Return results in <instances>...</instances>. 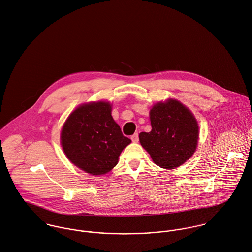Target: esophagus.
I'll list each match as a JSON object with an SVG mask.
<instances>
[{
  "label": "esophagus",
  "instance_id": "esophagus-1",
  "mask_svg": "<svg viewBox=\"0 0 252 252\" xmlns=\"http://www.w3.org/2000/svg\"><path fill=\"white\" fill-rule=\"evenodd\" d=\"M131 140L134 142V143H137L139 141V134L138 133H135L134 135L131 136Z\"/></svg>",
  "mask_w": 252,
  "mask_h": 252
}]
</instances>
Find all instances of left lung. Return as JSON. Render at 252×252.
<instances>
[{
  "label": "left lung",
  "mask_w": 252,
  "mask_h": 252,
  "mask_svg": "<svg viewBox=\"0 0 252 252\" xmlns=\"http://www.w3.org/2000/svg\"><path fill=\"white\" fill-rule=\"evenodd\" d=\"M152 131L142 132L140 143L159 167L174 169L195 152L198 126L191 112L180 101L168 99L150 112Z\"/></svg>",
  "instance_id": "left-lung-1"
}]
</instances>
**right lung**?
Listing matches in <instances>:
<instances>
[{"instance_id":"1","label":"right lung","mask_w":252,"mask_h":252,"mask_svg":"<svg viewBox=\"0 0 252 252\" xmlns=\"http://www.w3.org/2000/svg\"><path fill=\"white\" fill-rule=\"evenodd\" d=\"M61 140L68 159L92 175L109 172L131 143L113 120L111 106L105 101L76 108L63 125Z\"/></svg>"}]
</instances>
